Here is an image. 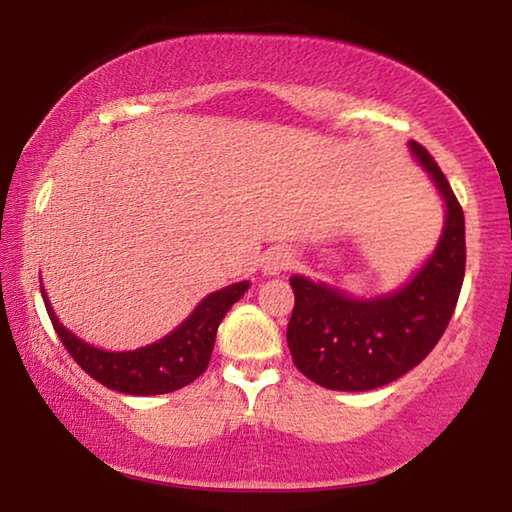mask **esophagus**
<instances>
[{
    "label": "esophagus",
    "instance_id": "esophagus-1",
    "mask_svg": "<svg viewBox=\"0 0 512 512\" xmlns=\"http://www.w3.org/2000/svg\"><path fill=\"white\" fill-rule=\"evenodd\" d=\"M291 264H293L291 253L277 248V250H271V253L264 257V273L266 275H280L284 271H289Z\"/></svg>",
    "mask_w": 512,
    "mask_h": 512
}]
</instances>
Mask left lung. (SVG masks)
<instances>
[{"instance_id":"left-lung-1","label":"left lung","mask_w":512,"mask_h":512,"mask_svg":"<svg viewBox=\"0 0 512 512\" xmlns=\"http://www.w3.org/2000/svg\"><path fill=\"white\" fill-rule=\"evenodd\" d=\"M409 146L447 207L438 246L413 280L372 300L350 298L300 275L289 280L296 293L287 327L293 363L332 391H372L418 366L445 334L463 287V207L429 151L418 142Z\"/></svg>"}]
</instances>
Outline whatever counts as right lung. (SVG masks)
I'll use <instances>...</instances> for the list:
<instances>
[{"label": "right lung", "mask_w": 512, "mask_h": 512, "mask_svg": "<svg viewBox=\"0 0 512 512\" xmlns=\"http://www.w3.org/2000/svg\"><path fill=\"white\" fill-rule=\"evenodd\" d=\"M250 282L230 284L221 291H214L198 302L185 323H180L171 334L158 343L146 345L131 352H108L81 341L56 318L45 289L40 284L42 300L51 318L58 339L72 359L88 372L99 384L126 395H162L178 391L201 377L210 366V357L223 316L244 296Z\"/></svg>", "instance_id": "1"}]
</instances>
